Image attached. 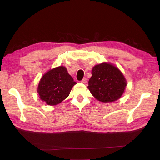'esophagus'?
Masks as SVG:
<instances>
[{"instance_id": "esophagus-1", "label": "esophagus", "mask_w": 160, "mask_h": 160, "mask_svg": "<svg viewBox=\"0 0 160 160\" xmlns=\"http://www.w3.org/2000/svg\"><path fill=\"white\" fill-rule=\"evenodd\" d=\"M82 83H87V79L86 78H83V79H82V81H81Z\"/></svg>"}]
</instances>
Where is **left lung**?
Listing matches in <instances>:
<instances>
[{
  "mask_svg": "<svg viewBox=\"0 0 160 160\" xmlns=\"http://www.w3.org/2000/svg\"><path fill=\"white\" fill-rule=\"evenodd\" d=\"M89 88L94 98L101 102H113L123 93L127 82L120 70L108 62L97 65L91 71Z\"/></svg>",
  "mask_w": 160,
  "mask_h": 160,
  "instance_id": "8db88e82",
  "label": "left lung"
}]
</instances>
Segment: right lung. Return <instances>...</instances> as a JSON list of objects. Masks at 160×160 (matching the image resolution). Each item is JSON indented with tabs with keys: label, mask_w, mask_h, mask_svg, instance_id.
<instances>
[{
	"label": "right lung",
	"mask_w": 160,
	"mask_h": 160,
	"mask_svg": "<svg viewBox=\"0 0 160 160\" xmlns=\"http://www.w3.org/2000/svg\"><path fill=\"white\" fill-rule=\"evenodd\" d=\"M76 83L65 67L60 66L43 75L38 83L37 92L40 99L47 105H56L69 96Z\"/></svg>",
	"instance_id": "right-lung-1"
}]
</instances>
